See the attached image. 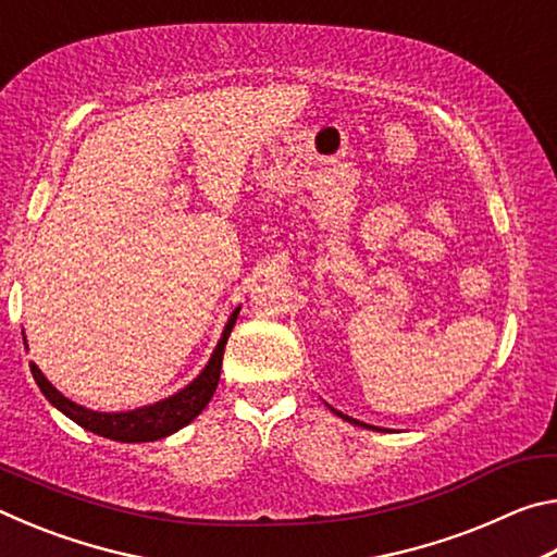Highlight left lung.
<instances>
[{"label":"left lung","mask_w":557,"mask_h":557,"mask_svg":"<svg viewBox=\"0 0 557 557\" xmlns=\"http://www.w3.org/2000/svg\"><path fill=\"white\" fill-rule=\"evenodd\" d=\"M334 412H336V410H334ZM338 414H342V412H338ZM342 418H346V414H342ZM346 420H348V422H356L354 418H346ZM356 425H361V428H369V425H363V422H356Z\"/></svg>","instance_id":"1"}]
</instances>
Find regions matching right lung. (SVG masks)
Listing matches in <instances>:
<instances>
[{
  "mask_svg": "<svg viewBox=\"0 0 557 557\" xmlns=\"http://www.w3.org/2000/svg\"><path fill=\"white\" fill-rule=\"evenodd\" d=\"M240 309H235L231 314L228 324L223 329V336L215 351L211 356V361L206 369L201 371L199 379L194 383H188L184 391H178L172 398H166L162 403L154 405H145V408L129 410V412H96L83 408V405H75L73 400L65 398L53 385L44 379V373L39 371V366L32 363V373L34 381L39 385L41 393L49 398L51 405H55L63 414H69L73 422H78L81 428H86L90 432H96L100 437L108 440H117V442H154L162 440L172 432L182 430L188 425L196 414H199L209 400L213 398L215 385H219L221 379V363H223V351H225V342H228L231 329L235 326V319H238Z\"/></svg>",
  "mask_w": 557,
  "mask_h": 557,
  "instance_id": "1",
  "label": "right lung"
}]
</instances>
